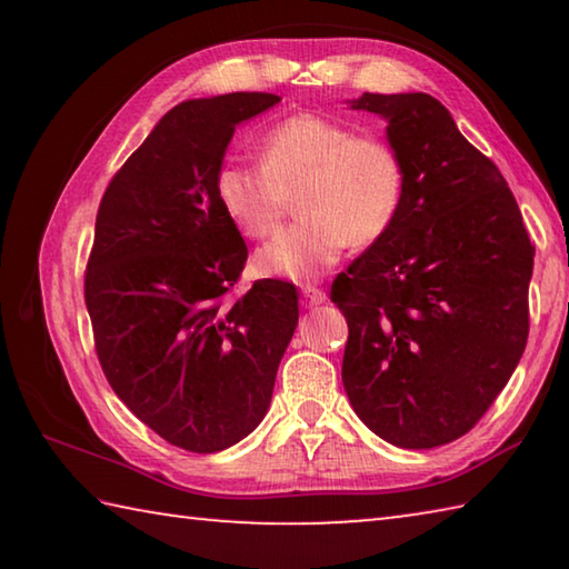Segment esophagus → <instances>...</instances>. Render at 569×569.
Listing matches in <instances>:
<instances>
[{"label":"esophagus","mask_w":569,"mask_h":569,"mask_svg":"<svg viewBox=\"0 0 569 569\" xmlns=\"http://www.w3.org/2000/svg\"><path fill=\"white\" fill-rule=\"evenodd\" d=\"M301 298H303L306 306H321V303H326V293L321 291V288H316V286H303L301 288Z\"/></svg>","instance_id":"esophagus-1"}]
</instances>
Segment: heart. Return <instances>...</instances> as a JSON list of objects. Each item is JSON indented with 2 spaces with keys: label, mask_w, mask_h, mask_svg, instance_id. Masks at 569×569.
Returning a JSON list of instances; mask_svg holds the SVG:
<instances>
[{
  "label": "heart",
  "mask_w": 569,
  "mask_h": 569,
  "mask_svg": "<svg viewBox=\"0 0 569 569\" xmlns=\"http://www.w3.org/2000/svg\"><path fill=\"white\" fill-rule=\"evenodd\" d=\"M407 172L397 148L319 114H293L261 140V166L226 162L216 200L240 236L261 240L281 223L288 198L303 220L258 250L256 273L308 283L371 246L397 223Z\"/></svg>",
  "instance_id": "obj_1"
}]
</instances>
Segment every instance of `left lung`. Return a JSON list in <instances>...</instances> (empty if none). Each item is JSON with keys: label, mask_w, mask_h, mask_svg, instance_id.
Listing matches in <instances>:
<instances>
[{"label": "left lung", "mask_w": 569, "mask_h": 569, "mask_svg": "<svg viewBox=\"0 0 569 569\" xmlns=\"http://www.w3.org/2000/svg\"><path fill=\"white\" fill-rule=\"evenodd\" d=\"M387 120L407 190L397 223L336 276L341 379L373 435L435 449L475 427L527 346L535 248L502 172L427 92L346 100Z\"/></svg>", "instance_id": "8db88e82"}]
</instances>
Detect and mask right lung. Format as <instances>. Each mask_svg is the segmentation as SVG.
I'll return each instance as SVG.
<instances>
[{"label":"right lung","instance_id":"add662e5","mask_svg":"<svg viewBox=\"0 0 569 569\" xmlns=\"http://www.w3.org/2000/svg\"><path fill=\"white\" fill-rule=\"evenodd\" d=\"M271 92L186 100L166 112L104 190L84 276L94 346L112 391L180 449L213 455L271 407L298 323L293 283L256 281L226 301L248 248L216 200L238 124Z\"/></svg>","mask_w":569,"mask_h":569}]
</instances>
